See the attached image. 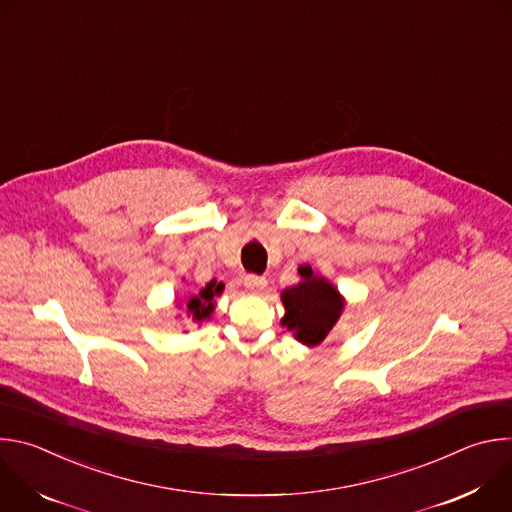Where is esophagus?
I'll use <instances>...</instances> for the list:
<instances>
[{"instance_id": "1", "label": "esophagus", "mask_w": 512, "mask_h": 512, "mask_svg": "<svg viewBox=\"0 0 512 512\" xmlns=\"http://www.w3.org/2000/svg\"><path fill=\"white\" fill-rule=\"evenodd\" d=\"M267 285V279L265 277H259V275H247L245 277V287L251 291V294H259V291H263Z\"/></svg>"}]
</instances>
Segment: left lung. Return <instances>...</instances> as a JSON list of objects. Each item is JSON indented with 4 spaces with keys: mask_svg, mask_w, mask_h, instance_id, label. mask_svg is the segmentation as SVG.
Listing matches in <instances>:
<instances>
[{
    "mask_svg": "<svg viewBox=\"0 0 512 512\" xmlns=\"http://www.w3.org/2000/svg\"><path fill=\"white\" fill-rule=\"evenodd\" d=\"M300 281L281 291L285 326L304 346H318L340 320L346 300L338 287L310 265L298 267Z\"/></svg>",
    "mask_w": 512,
    "mask_h": 512,
    "instance_id": "8db88e82",
    "label": "left lung"
}]
</instances>
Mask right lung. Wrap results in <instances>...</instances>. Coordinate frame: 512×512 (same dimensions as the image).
I'll return each instance as SVG.
<instances>
[{"instance_id":"1","label":"right lung","mask_w":512,"mask_h":512,"mask_svg":"<svg viewBox=\"0 0 512 512\" xmlns=\"http://www.w3.org/2000/svg\"><path fill=\"white\" fill-rule=\"evenodd\" d=\"M225 291V283L216 281V279H210L198 294H192L190 298H186L184 306H178V308H184L186 310V316L192 318V322L196 324H202L204 320H210L212 318V312L216 308V298L221 296Z\"/></svg>"}]
</instances>
